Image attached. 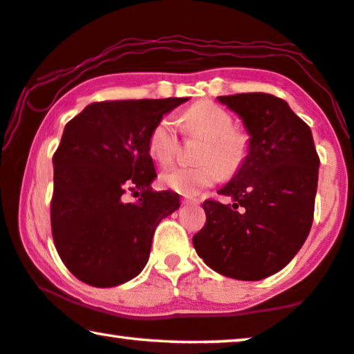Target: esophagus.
Returning a JSON list of instances; mask_svg holds the SVG:
<instances>
[{
  "mask_svg": "<svg viewBox=\"0 0 354 354\" xmlns=\"http://www.w3.org/2000/svg\"><path fill=\"white\" fill-rule=\"evenodd\" d=\"M182 203L183 205H200V200H198V198H192V196H187V198H183L182 200Z\"/></svg>",
  "mask_w": 354,
  "mask_h": 354,
  "instance_id": "obj_1",
  "label": "esophagus"
}]
</instances>
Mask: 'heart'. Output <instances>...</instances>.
Instances as JSON below:
<instances>
[{
  "label": "heart",
  "mask_w": 354,
  "mask_h": 354,
  "mask_svg": "<svg viewBox=\"0 0 354 354\" xmlns=\"http://www.w3.org/2000/svg\"><path fill=\"white\" fill-rule=\"evenodd\" d=\"M183 132L206 140L198 166H174L161 174V183L185 196L198 195L224 176L240 171L248 156V137L234 129V119L214 103L193 104L180 118ZM177 149V125L172 118H162L148 138V153L159 164H169Z\"/></svg>",
  "instance_id": "obj_1"
}]
</instances>
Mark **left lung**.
<instances>
[{
  "label": "left lung",
  "instance_id": "1",
  "mask_svg": "<svg viewBox=\"0 0 354 354\" xmlns=\"http://www.w3.org/2000/svg\"><path fill=\"white\" fill-rule=\"evenodd\" d=\"M239 115L248 156L219 193L232 205L203 203L206 224L193 246L212 270L263 280L295 258L313 225L319 156L311 129L287 101L268 93L217 96Z\"/></svg>",
  "mask_w": 354,
  "mask_h": 354
}]
</instances>
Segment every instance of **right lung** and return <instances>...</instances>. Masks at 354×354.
Listing matches in <instances>:
<instances>
[{"label": "right lung", "instance_id": "right-lung-1", "mask_svg": "<svg viewBox=\"0 0 354 354\" xmlns=\"http://www.w3.org/2000/svg\"><path fill=\"white\" fill-rule=\"evenodd\" d=\"M187 100L101 101L67 122L53 156L51 230L62 263L82 282L108 288L137 277L158 224L180 207L177 193L153 192L148 138ZM127 191L138 200L125 201Z\"/></svg>", "mask_w": 354, "mask_h": 354}]
</instances>
